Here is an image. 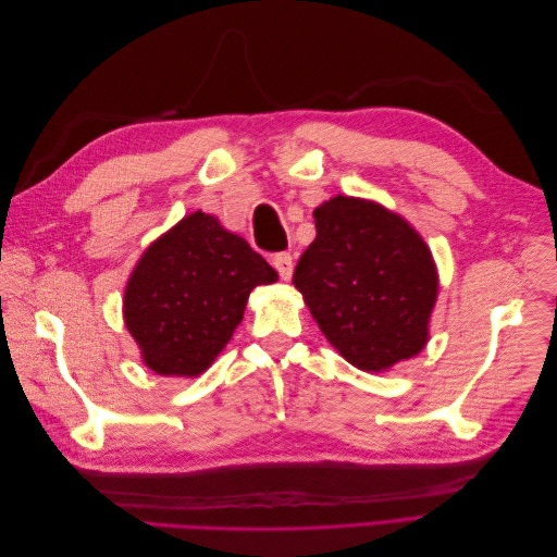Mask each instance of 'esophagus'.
I'll use <instances>...</instances> for the list:
<instances>
[{
	"mask_svg": "<svg viewBox=\"0 0 557 557\" xmlns=\"http://www.w3.org/2000/svg\"><path fill=\"white\" fill-rule=\"evenodd\" d=\"M272 264H274V269L283 281H288L293 276V256H290V252H276V256L272 258Z\"/></svg>",
	"mask_w": 557,
	"mask_h": 557,
	"instance_id": "34e87169",
	"label": "esophagus"
}]
</instances>
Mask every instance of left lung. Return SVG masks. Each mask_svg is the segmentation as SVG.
<instances>
[{
	"mask_svg": "<svg viewBox=\"0 0 557 557\" xmlns=\"http://www.w3.org/2000/svg\"><path fill=\"white\" fill-rule=\"evenodd\" d=\"M315 239L293 283L327 342L364 372L409 360L428 342L436 299L430 248L399 215L336 195L313 211Z\"/></svg>",
	"mask_w": 557,
	"mask_h": 557,
	"instance_id": "1",
	"label": "left lung"
}]
</instances>
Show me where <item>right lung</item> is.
I'll return each mask as SVG.
<instances>
[{
  "instance_id": "1",
  "label": "right lung",
  "mask_w": 557,
  "mask_h": 557,
  "mask_svg": "<svg viewBox=\"0 0 557 557\" xmlns=\"http://www.w3.org/2000/svg\"><path fill=\"white\" fill-rule=\"evenodd\" d=\"M278 276L260 252L207 213L150 246L125 290V323L162 376H197L242 323L250 290Z\"/></svg>"
}]
</instances>
